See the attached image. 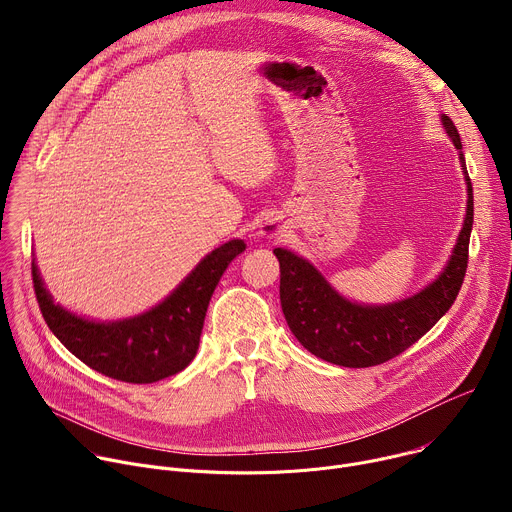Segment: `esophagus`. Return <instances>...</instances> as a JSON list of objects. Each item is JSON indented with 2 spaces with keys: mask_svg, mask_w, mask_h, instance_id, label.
I'll return each mask as SVG.
<instances>
[{
  "mask_svg": "<svg viewBox=\"0 0 512 512\" xmlns=\"http://www.w3.org/2000/svg\"><path fill=\"white\" fill-rule=\"evenodd\" d=\"M279 233H281V227H279L275 221H267V223L261 227V235H263L265 239H275Z\"/></svg>",
  "mask_w": 512,
  "mask_h": 512,
  "instance_id": "obj_1",
  "label": "esophagus"
}]
</instances>
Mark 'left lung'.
Wrapping results in <instances>:
<instances>
[{"mask_svg":"<svg viewBox=\"0 0 512 512\" xmlns=\"http://www.w3.org/2000/svg\"><path fill=\"white\" fill-rule=\"evenodd\" d=\"M442 125L460 156L468 190L466 218L444 271L417 294L381 306L356 304L338 294L308 259L281 247L273 249L281 271L279 298L287 326L318 358L348 369L387 362L431 330L458 298L468 267L474 196L460 133L448 115H442Z\"/></svg>","mask_w":512,"mask_h":512,"instance_id":"left-lung-1","label":"left lung"}]
</instances>
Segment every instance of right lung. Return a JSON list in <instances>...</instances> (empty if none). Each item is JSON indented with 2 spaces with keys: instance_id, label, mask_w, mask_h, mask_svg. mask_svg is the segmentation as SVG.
Instances as JSON below:
<instances>
[{
  "instance_id": "1",
  "label": "right lung",
  "mask_w": 512,
  "mask_h": 512,
  "mask_svg": "<svg viewBox=\"0 0 512 512\" xmlns=\"http://www.w3.org/2000/svg\"><path fill=\"white\" fill-rule=\"evenodd\" d=\"M243 251L241 239L216 247L164 302L115 322L89 320L56 304L36 261H32V279L48 328L72 354L109 379L145 385L172 377L192 362L214 287Z\"/></svg>"
}]
</instances>
